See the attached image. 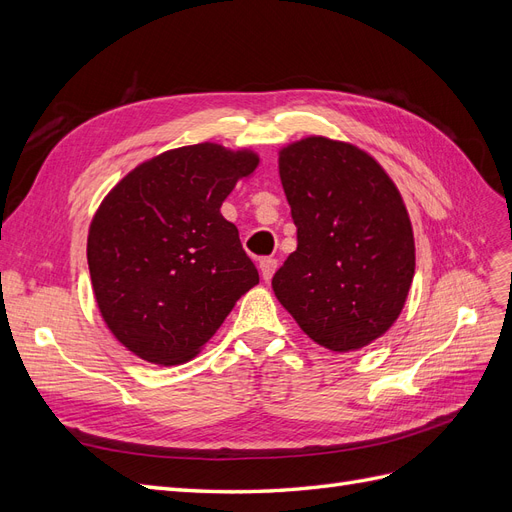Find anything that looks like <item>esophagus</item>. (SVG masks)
<instances>
[{
    "label": "esophagus",
    "mask_w": 512,
    "mask_h": 512,
    "mask_svg": "<svg viewBox=\"0 0 512 512\" xmlns=\"http://www.w3.org/2000/svg\"><path fill=\"white\" fill-rule=\"evenodd\" d=\"M275 269H277V260L275 258H262L260 260V275H262V280H265V282L271 280Z\"/></svg>",
    "instance_id": "34e87169"
}]
</instances>
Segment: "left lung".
Listing matches in <instances>:
<instances>
[{"label": "left lung", "mask_w": 512, "mask_h": 512, "mask_svg": "<svg viewBox=\"0 0 512 512\" xmlns=\"http://www.w3.org/2000/svg\"><path fill=\"white\" fill-rule=\"evenodd\" d=\"M297 250L273 292L322 348L354 352L389 331L414 277V232L397 185L367 151L305 136L277 153Z\"/></svg>", "instance_id": "left-lung-1"}]
</instances>
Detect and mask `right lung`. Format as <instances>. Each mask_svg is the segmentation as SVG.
<instances>
[{"instance_id": "1", "label": "right lung", "mask_w": 512, "mask_h": 512, "mask_svg": "<svg viewBox=\"0 0 512 512\" xmlns=\"http://www.w3.org/2000/svg\"><path fill=\"white\" fill-rule=\"evenodd\" d=\"M258 164L256 151L218 143L168 149L132 168L96 209L91 288L108 331L138 359H194L258 284L237 226L220 213Z\"/></svg>"}]
</instances>
